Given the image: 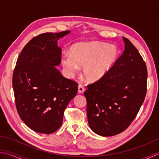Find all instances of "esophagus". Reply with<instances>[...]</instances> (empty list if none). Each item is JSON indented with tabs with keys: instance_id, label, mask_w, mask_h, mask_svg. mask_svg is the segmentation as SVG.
<instances>
[{
	"instance_id": "1",
	"label": "esophagus",
	"mask_w": 159,
	"mask_h": 159,
	"mask_svg": "<svg viewBox=\"0 0 159 159\" xmlns=\"http://www.w3.org/2000/svg\"><path fill=\"white\" fill-rule=\"evenodd\" d=\"M84 91H85V89H84L83 86L81 85H79V87H78V92L79 93H83L84 92Z\"/></svg>"
}]
</instances>
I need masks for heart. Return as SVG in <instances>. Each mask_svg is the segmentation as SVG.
<instances>
[{
	"label": "heart",
	"instance_id": "heart-1",
	"mask_svg": "<svg viewBox=\"0 0 159 159\" xmlns=\"http://www.w3.org/2000/svg\"><path fill=\"white\" fill-rule=\"evenodd\" d=\"M120 56L117 46L98 42H80L73 45L70 55L61 57V64L70 76L83 67V74L87 81L101 80L112 70Z\"/></svg>",
	"mask_w": 159,
	"mask_h": 159
}]
</instances>
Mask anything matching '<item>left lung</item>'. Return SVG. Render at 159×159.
<instances>
[{"label":"left lung","mask_w":159,"mask_h":159,"mask_svg":"<svg viewBox=\"0 0 159 159\" xmlns=\"http://www.w3.org/2000/svg\"><path fill=\"white\" fill-rule=\"evenodd\" d=\"M125 49L103 79L87 85V116L89 127L104 137L124 131L136 117L147 92L146 63L129 39Z\"/></svg>","instance_id":"left-lung-1"}]
</instances>
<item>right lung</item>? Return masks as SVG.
Returning a JSON list of instances; mask_svg holds the SVG:
<instances>
[{
    "mask_svg": "<svg viewBox=\"0 0 159 159\" xmlns=\"http://www.w3.org/2000/svg\"><path fill=\"white\" fill-rule=\"evenodd\" d=\"M70 32L45 33L33 38L24 47L13 71L17 111L26 126L39 133L59 129L64 111L78 92V83L63 77L55 67L61 60L57 40Z\"/></svg>",
    "mask_w": 159,
    "mask_h": 159,
    "instance_id": "right-lung-1",
    "label": "right lung"
}]
</instances>
